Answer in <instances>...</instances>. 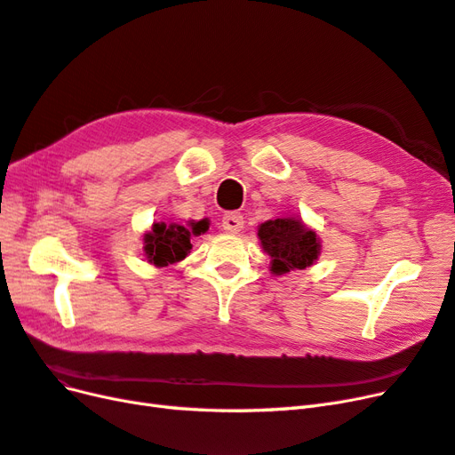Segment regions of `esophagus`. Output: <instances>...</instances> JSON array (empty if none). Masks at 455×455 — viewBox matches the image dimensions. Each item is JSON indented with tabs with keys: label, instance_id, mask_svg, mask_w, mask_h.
<instances>
[{
	"label": "esophagus",
	"instance_id": "34e87169",
	"mask_svg": "<svg viewBox=\"0 0 455 455\" xmlns=\"http://www.w3.org/2000/svg\"><path fill=\"white\" fill-rule=\"evenodd\" d=\"M243 224H244V220H243L241 212H228L222 218V226L228 233H239L243 229Z\"/></svg>",
	"mask_w": 455,
	"mask_h": 455
}]
</instances>
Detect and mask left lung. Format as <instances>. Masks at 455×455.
Wrapping results in <instances>:
<instances>
[{"label": "left lung", "mask_w": 455, "mask_h": 455, "mask_svg": "<svg viewBox=\"0 0 455 455\" xmlns=\"http://www.w3.org/2000/svg\"><path fill=\"white\" fill-rule=\"evenodd\" d=\"M258 239L271 256V273L306 269L321 254V239L299 218L283 216L258 226Z\"/></svg>", "instance_id": "left-lung-1"}]
</instances>
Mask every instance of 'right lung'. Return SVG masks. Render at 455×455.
<instances>
[{
  "label": "right lung",
  "mask_w": 455,
  "mask_h": 455,
  "mask_svg": "<svg viewBox=\"0 0 455 455\" xmlns=\"http://www.w3.org/2000/svg\"><path fill=\"white\" fill-rule=\"evenodd\" d=\"M206 229H209V220L189 222L188 226L157 222L144 233V256L156 267L176 264L189 254V239L201 235Z\"/></svg>",
  "instance_id": "obj_1"
}]
</instances>
